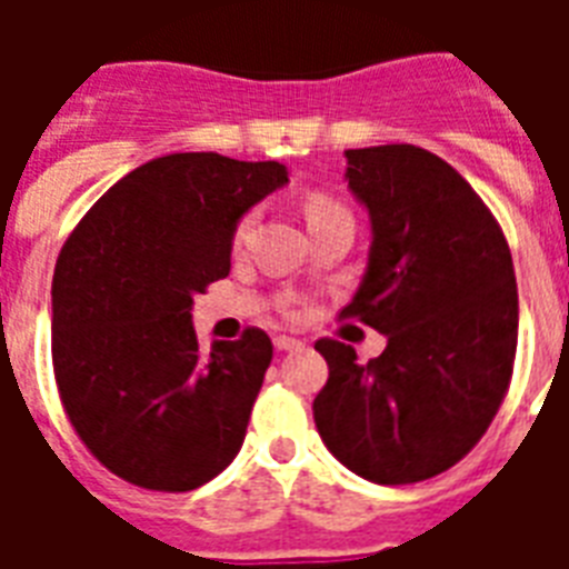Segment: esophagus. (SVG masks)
Returning <instances> with one entry per match:
<instances>
[{
	"instance_id": "obj_1",
	"label": "esophagus",
	"mask_w": 569,
	"mask_h": 569,
	"mask_svg": "<svg viewBox=\"0 0 569 569\" xmlns=\"http://www.w3.org/2000/svg\"><path fill=\"white\" fill-rule=\"evenodd\" d=\"M274 348H277V351H301L303 342H301V339H295V337H277Z\"/></svg>"
}]
</instances>
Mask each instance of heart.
<instances>
[{
  "label": "heart",
  "instance_id": "b5f03b06",
  "mask_svg": "<svg viewBox=\"0 0 569 569\" xmlns=\"http://www.w3.org/2000/svg\"><path fill=\"white\" fill-rule=\"evenodd\" d=\"M303 214H307V223H310V227H316V223L328 221V218L348 214V209L339 203L337 197L321 194V191H312V194H307V200H303ZM253 223H257V212H253V209L241 214L239 221H236V227H232V248L241 250L244 244H248L250 232H253Z\"/></svg>",
  "mask_w": 569,
  "mask_h": 569
}]
</instances>
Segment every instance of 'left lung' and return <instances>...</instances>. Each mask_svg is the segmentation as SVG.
I'll return each mask as SVG.
<instances>
[{"label":"left lung","instance_id":"obj_1","mask_svg":"<svg viewBox=\"0 0 569 569\" xmlns=\"http://www.w3.org/2000/svg\"><path fill=\"white\" fill-rule=\"evenodd\" d=\"M348 189L372 218L369 268L339 319L387 337L360 360L319 339L321 440L366 481L416 485L467 458L508 396L517 280L505 232L449 162L413 144L348 150Z\"/></svg>","mask_w":569,"mask_h":569}]
</instances>
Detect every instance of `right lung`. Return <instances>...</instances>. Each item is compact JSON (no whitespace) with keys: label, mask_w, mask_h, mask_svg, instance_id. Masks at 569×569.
<instances>
[{"label":"right lung","mask_w":569,"mask_h":569,"mask_svg":"<svg viewBox=\"0 0 569 569\" xmlns=\"http://www.w3.org/2000/svg\"><path fill=\"white\" fill-rule=\"evenodd\" d=\"M280 162L173 153L118 180L52 277V372L84 449L129 485L186 493L239 455L274 346L244 328L203 355L194 295L230 274L232 227Z\"/></svg>","instance_id":"right-lung-1"}]
</instances>
